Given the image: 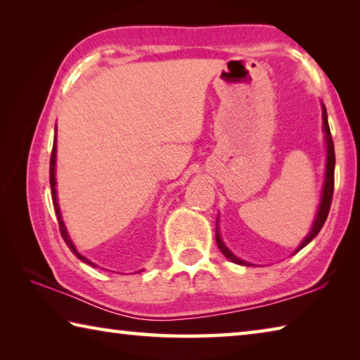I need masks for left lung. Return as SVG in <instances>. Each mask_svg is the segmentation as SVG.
<instances>
[{
	"label": "left lung",
	"instance_id": "1",
	"mask_svg": "<svg viewBox=\"0 0 360 360\" xmlns=\"http://www.w3.org/2000/svg\"><path fill=\"white\" fill-rule=\"evenodd\" d=\"M322 124H324V131H326V141H327V168H326V182H324V191H322V198H321V205H319V210H318V216L314 219V224L311 227V231H309V235L307 236L302 241V245L298 246L297 251H300L304 246L308 245L309 241H311L316 235L319 233L322 225H324L326 219L328 216V211H330V205H332V197H333V184H335V179H333V173H335V149H333V141H332V135H330V129H328V122H327V111H326V106H322ZM216 241H217V246L221 249V252L225 255V257L230 259L231 262H235V264H240V265H249L246 264L245 260H241L236 257V255L231 254L229 251V248L224 245L221 236H219V231H216Z\"/></svg>",
	"mask_w": 360,
	"mask_h": 360
}]
</instances>
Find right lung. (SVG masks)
<instances>
[{"label":"right lung","instance_id":"right-lung-1","mask_svg":"<svg viewBox=\"0 0 360 360\" xmlns=\"http://www.w3.org/2000/svg\"><path fill=\"white\" fill-rule=\"evenodd\" d=\"M56 143H57V141H56V139H53V148H52V154H51V168H49V179H51V191H52L53 208H56V214H57V219H58L60 233H62L63 240H65V243H66V246H68V248L71 249V251L77 255L79 260H82V262H85V264L95 266V264H92V262H90L89 259H85L84 255H81V254H79V252L76 251L75 245H72L71 240H70V236H68V233H66V229H65L63 221H62V214H60V208H58V203H57V191H56V155H57V144H56Z\"/></svg>","mask_w":360,"mask_h":360}]
</instances>
